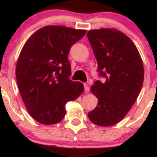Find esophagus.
Masks as SVG:
<instances>
[{"label": "esophagus", "mask_w": 157, "mask_h": 157, "mask_svg": "<svg viewBox=\"0 0 157 157\" xmlns=\"http://www.w3.org/2000/svg\"><path fill=\"white\" fill-rule=\"evenodd\" d=\"M84 89H85V91H86V93L89 92V90H90V89H89V86H88V85L86 84V83H84Z\"/></svg>", "instance_id": "34e87169"}]
</instances>
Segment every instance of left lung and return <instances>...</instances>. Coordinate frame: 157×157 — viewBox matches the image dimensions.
Masks as SVG:
<instances>
[{
  "mask_svg": "<svg viewBox=\"0 0 157 157\" xmlns=\"http://www.w3.org/2000/svg\"><path fill=\"white\" fill-rule=\"evenodd\" d=\"M87 37L97 71L105 78L91 87L98 103L88 115L94 124L107 127L121 121L134 104L143 83V63L133 41L117 29L90 30Z\"/></svg>",
  "mask_w": 157,
  "mask_h": 157,
  "instance_id": "left-lung-1",
  "label": "left lung"
}]
</instances>
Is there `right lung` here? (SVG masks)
I'll return each instance as SVG.
<instances>
[{"instance_id": "obj_1", "label": "right lung", "mask_w": 157, "mask_h": 157, "mask_svg": "<svg viewBox=\"0 0 157 157\" xmlns=\"http://www.w3.org/2000/svg\"><path fill=\"white\" fill-rule=\"evenodd\" d=\"M86 30L46 26L29 37L20 53L16 79L23 101L31 117L44 125L60 122L65 106L83 92L82 83L69 80L70 48Z\"/></svg>"}]
</instances>
